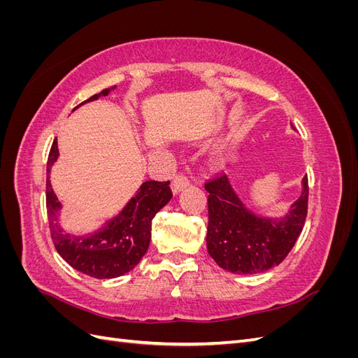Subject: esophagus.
Listing matches in <instances>:
<instances>
[{
  "instance_id": "esophagus-1",
  "label": "esophagus",
  "mask_w": 358,
  "mask_h": 358,
  "mask_svg": "<svg viewBox=\"0 0 358 358\" xmlns=\"http://www.w3.org/2000/svg\"><path fill=\"white\" fill-rule=\"evenodd\" d=\"M188 185H189L188 176L183 175V173H178V175H175V178H173L171 189H173V192H179V191H182L183 188H187Z\"/></svg>"
}]
</instances>
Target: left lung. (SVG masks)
<instances>
[{
    "label": "left lung",
    "instance_id": "obj_1",
    "mask_svg": "<svg viewBox=\"0 0 358 358\" xmlns=\"http://www.w3.org/2000/svg\"><path fill=\"white\" fill-rule=\"evenodd\" d=\"M204 188L209 192L206 242L216 264L231 273L254 275L284 262L308 216V176L303 178L301 196L280 221L258 218L249 212L222 173L206 180Z\"/></svg>",
    "mask_w": 358,
    "mask_h": 358
}]
</instances>
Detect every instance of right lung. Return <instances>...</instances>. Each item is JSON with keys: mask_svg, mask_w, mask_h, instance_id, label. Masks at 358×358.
I'll return each instance as SVG.
<instances>
[{"mask_svg": "<svg viewBox=\"0 0 358 358\" xmlns=\"http://www.w3.org/2000/svg\"><path fill=\"white\" fill-rule=\"evenodd\" d=\"M113 88L115 86L106 88L86 101H94L101 95H107ZM57 158L58 143L55 138L48 157L46 208L50 236L58 254L73 268L91 278L110 279L128 273L148 251L154 216L173 196L170 180L143 182L124 210L107 222L101 230L88 236H73L64 231L58 224L61 204L49 180L50 167Z\"/></svg>", "mask_w": 358, "mask_h": 358, "instance_id": "obj_1", "label": "right lung"}]
</instances>
